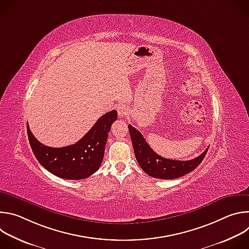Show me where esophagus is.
<instances>
[{"label":"esophagus","mask_w":249,"mask_h":249,"mask_svg":"<svg viewBox=\"0 0 249 249\" xmlns=\"http://www.w3.org/2000/svg\"><path fill=\"white\" fill-rule=\"evenodd\" d=\"M117 112H118L119 116L123 117V116H126L129 114V109L125 105H119L117 107Z\"/></svg>","instance_id":"obj_1"}]
</instances>
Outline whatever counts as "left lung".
I'll list each match as a JSON object with an SVG mask.
<instances>
[{
	"mask_svg": "<svg viewBox=\"0 0 249 249\" xmlns=\"http://www.w3.org/2000/svg\"><path fill=\"white\" fill-rule=\"evenodd\" d=\"M136 160L147 174L160 179H174L194 170L204 160L207 148L199 157L190 160H174L159 156L147 143L144 136L132 125H128Z\"/></svg>",
	"mask_w": 249,
	"mask_h": 249,
	"instance_id": "1",
	"label": "left lung"
}]
</instances>
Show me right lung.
I'll return each instance as SVG.
<instances>
[{
  "mask_svg": "<svg viewBox=\"0 0 249 249\" xmlns=\"http://www.w3.org/2000/svg\"><path fill=\"white\" fill-rule=\"evenodd\" d=\"M116 119V110L105 113L76 144L62 148L41 144L27 123L28 141L35 158L49 172L63 179H85L100 167L108 132Z\"/></svg>",
  "mask_w": 249,
  "mask_h": 249,
  "instance_id": "add662e5",
  "label": "right lung"
}]
</instances>
